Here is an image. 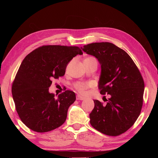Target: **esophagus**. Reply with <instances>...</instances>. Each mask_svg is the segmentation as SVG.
Masks as SVG:
<instances>
[{"mask_svg":"<svg viewBox=\"0 0 158 158\" xmlns=\"http://www.w3.org/2000/svg\"><path fill=\"white\" fill-rule=\"evenodd\" d=\"M84 99H85L84 97H83L81 96H80V95H77V100H83Z\"/></svg>","mask_w":158,"mask_h":158,"instance_id":"obj_1","label":"esophagus"}]
</instances>
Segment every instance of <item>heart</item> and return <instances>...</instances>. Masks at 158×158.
Wrapping results in <instances>:
<instances>
[{
  "label": "heart",
  "instance_id": "heart-1",
  "mask_svg": "<svg viewBox=\"0 0 158 158\" xmlns=\"http://www.w3.org/2000/svg\"><path fill=\"white\" fill-rule=\"evenodd\" d=\"M83 61H96V60L92 58V57H88V58H86ZM74 87H75V88L78 91L79 93L81 94H84L85 90L87 89V88L89 87V84L88 83H83V82H77L76 83L74 84Z\"/></svg>",
  "mask_w": 158,
  "mask_h": 158
}]
</instances>
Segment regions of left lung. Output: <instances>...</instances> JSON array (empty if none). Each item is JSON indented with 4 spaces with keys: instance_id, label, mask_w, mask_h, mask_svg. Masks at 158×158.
<instances>
[{
    "instance_id": "8db88e82",
    "label": "left lung",
    "mask_w": 158,
    "mask_h": 158,
    "mask_svg": "<svg viewBox=\"0 0 158 158\" xmlns=\"http://www.w3.org/2000/svg\"><path fill=\"white\" fill-rule=\"evenodd\" d=\"M101 65L98 88L109 94L106 105L94 100L89 114L92 126L109 136L122 135L133 126L141 111L145 83L127 53L111 43H93L81 48Z\"/></svg>"
}]
</instances>
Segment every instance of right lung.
<instances>
[{
    "instance_id": "right-lung-1",
    "label": "right lung",
    "mask_w": 158,
    "mask_h": 158,
    "mask_svg": "<svg viewBox=\"0 0 158 158\" xmlns=\"http://www.w3.org/2000/svg\"><path fill=\"white\" fill-rule=\"evenodd\" d=\"M78 54L83 52L76 46L43 45L23 60L11 92L19 118L30 129L49 132L65 122L75 94L66 90L56 97L49 88L53 79L64 75L68 64Z\"/></svg>"
}]
</instances>
